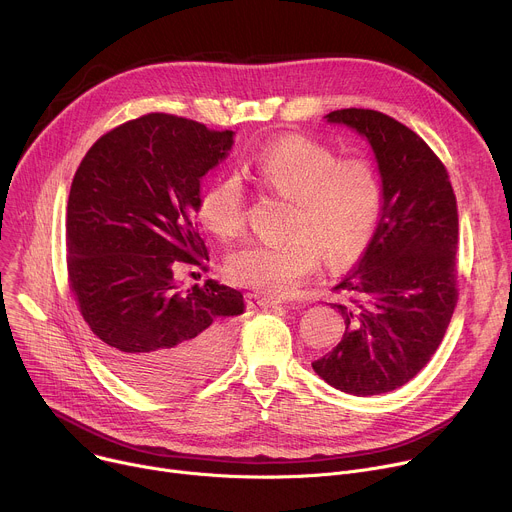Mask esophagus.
<instances>
[{
	"label": "esophagus",
	"mask_w": 512,
	"mask_h": 512,
	"mask_svg": "<svg viewBox=\"0 0 512 512\" xmlns=\"http://www.w3.org/2000/svg\"><path fill=\"white\" fill-rule=\"evenodd\" d=\"M251 300H253V304H257L259 308H277V306L283 304V300H279V298H275V296H265V294H255V296H251Z\"/></svg>",
	"instance_id": "obj_1"
}]
</instances>
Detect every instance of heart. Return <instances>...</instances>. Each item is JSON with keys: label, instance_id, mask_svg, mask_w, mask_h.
Instances as JSON below:
<instances>
[{"label": "heart", "instance_id": "b5f03b06", "mask_svg": "<svg viewBox=\"0 0 512 512\" xmlns=\"http://www.w3.org/2000/svg\"><path fill=\"white\" fill-rule=\"evenodd\" d=\"M247 172L269 192L294 202L289 237L255 241L229 257V275L247 287L289 294L326 253L334 265L356 261L373 241L383 212V186L371 162L340 160L328 145L285 135L247 162ZM202 223L223 239L247 227V196L237 176L216 180L200 198Z\"/></svg>", "mask_w": 512, "mask_h": 512}]
</instances>
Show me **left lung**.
I'll return each instance as SVG.
<instances>
[{"instance_id": "obj_1", "label": "left lung", "mask_w": 512, "mask_h": 512, "mask_svg": "<svg viewBox=\"0 0 512 512\" xmlns=\"http://www.w3.org/2000/svg\"><path fill=\"white\" fill-rule=\"evenodd\" d=\"M330 123L373 145L383 212L373 241L334 291L346 330L314 371L350 395H381L409 383L442 344L458 304V206L444 162L397 119L340 109Z\"/></svg>"}]
</instances>
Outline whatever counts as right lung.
Returning <instances> with one entry per match:
<instances>
[{"instance_id": "obj_1", "label": "right lung", "mask_w": 512, "mask_h": 512, "mask_svg": "<svg viewBox=\"0 0 512 512\" xmlns=\"http://www.w3.org/2000/svg\"><path fill=\"white\" fill-rule=\"evenodd\" d=\"M231 145L229 129L148 113L101 135L72 178L68 287L101 356L143 393H184L227 360L243 294L214 279L178 289L174 269H206L200 178Z\"/></svg>"}]
</instances>
